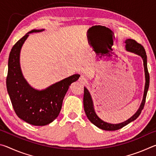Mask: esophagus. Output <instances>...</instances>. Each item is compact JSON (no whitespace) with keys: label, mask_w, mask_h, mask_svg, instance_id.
I'll use <instances>...</instances> for the list:
<instances>
[{"label":"esophagus","mask_w":156,"mask_h":156,"mask_svg":"<svg viewBox=\"0 0 156 156\" xmlns=\"http://www.w3.org/2000/svg\"><path fill=\"white\" fill-rule=\"evenodd\" d=\"M79 80H80V83H84L86 82V80H87V79H86V78L84 77V76H81V77L80 78V79H79Z\"/></svg>","instance_id":"obj_1"}]
</instances>
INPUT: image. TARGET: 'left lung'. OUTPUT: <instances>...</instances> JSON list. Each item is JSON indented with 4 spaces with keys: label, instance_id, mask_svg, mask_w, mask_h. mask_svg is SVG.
Segmentation results:
<instances>
[{
    "label": "left lung",
    "instance_id": "left-lung-1",
    "mask_svg": "<svg viewBox=\"0 0 156 156\" xmlns=\"http://www.w3.org/2000/svg\"><path fill=\"white\" fill-rule=\"evenodd\" d=\"M126 43V49L129 51L133 52L136 54H138L139 56L142 57V60H143L144 63V72H145V80H146V83H145V87H144V96L143 99H142V103L140 105V107L137 111V112L134 114L131 118H129V120H126L125 122L120 123V124H111L108 122H105L103 120H102L100 118L98 117V115L96 114L94 112V105H93V101H92L91 97L90 96V94L88 91L87 88L84 87V97H83V104H84V110L87 116L88 119L90 120L91 123H93L94 125H96L98 127L102 129V130L105 131H115L118 129H120L121 128L124 127V126L128 125L132 121L135 120L138 117L142 112V110L144 109L145 102H146V97L147 94L148 89H149V73L148 72L147 69V55L145 49L142 45L141 44L138 43V42L136 41L133 39H127L125 41Z\"/></svg>",
    "mask_w": 156,
    "mask_h": 156
}]
</instances>
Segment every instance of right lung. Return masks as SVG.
<instances>
[{
	"instance_id": "right-lung-1",
	"label": "right lung",
	"mask_w": 156,
	"mask_h": 156,
	"mask_svg": "<svg viewBox=\"0 0 156 156\" xmlns=\"http://www.w3.org/2000/svg\"><path fill=\"white\" fill-rule=\"evenodd\" d=\"M43 30L30 31L13 46L9 56L6 79L7 92L15 113L20 119L35 126L47 125L56 119L70 84L80 77L79 74H74L41 91L29 85L20 70V49L29 34Z\"/></svg>"
}]
</instances>
